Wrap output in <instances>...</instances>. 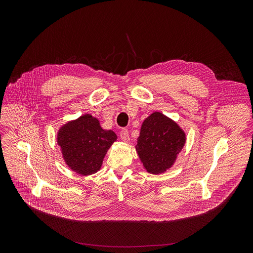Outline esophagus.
Returning <instances> with one entry per match:
<instances>
[{"instance_id": "1", "label": "esophagus", "mask_w": 253, "mask_h": 253, "mask_svg": "<svg viewBox=\"0 0 253 253\" xmlns=\"http://www.w3.org/2000/svg\"><path fill=\"white\" fill-rule=\"evenodd\" d=\"M120 138L125 141V142H128L130 137H129V133H128V130L125 129V128H122L121 131H120Z\"/></svg>"}]
</instances>
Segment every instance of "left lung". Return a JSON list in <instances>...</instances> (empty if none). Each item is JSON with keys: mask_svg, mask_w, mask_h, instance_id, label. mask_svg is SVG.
Wrapping results in <instances>:
<instances>
[{"mask_svg": "<svg viewBox=\"0 0 253 253\" xmlns=\"http://www.w3.org/2000/svg\"><path fill=\"white\" fill-rule=\"evenodd\" d=\"M136 150L145 169L152 174L166 171L185 144V134L162 113L155 112L144 120Z\"/></svg>", "mask_w": 253, "mask_h": 253, "instance_id": "obj_1", "label": "left lung"}]
</instances>
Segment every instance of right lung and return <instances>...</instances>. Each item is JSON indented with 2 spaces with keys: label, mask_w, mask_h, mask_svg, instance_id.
Wrapping results in <instances>:
<instances>
[{
  "label": "right lung",
  "mask_w": 253,
  "mask_h": 253,
  "mask_svg": "<svg viewBox=\"0 0 253 253\" xmlns=\"http://www.w3.org/2000/svg\"><path fill=\"white\" fill-rule=\"evenodd\" d=\"M57 139L67 165L79 174L90 175L101 168L117 136L112 130L102 129L96 118L86 114L64 125Z\"/></svg>",
  "instance_id": "1"
}]
</instances>
